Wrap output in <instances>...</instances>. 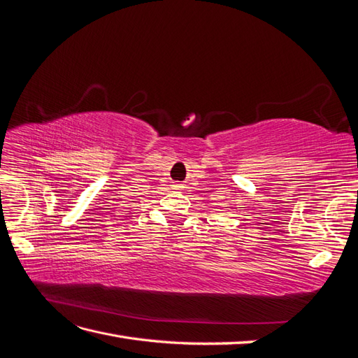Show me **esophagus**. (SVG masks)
Segmentation results:
<instances>
[{
    "mask_svg": "<svg viewBox=\"0 0 358 358\" xmlns=\"http://www.w3.org/2000/svg\"><path fill=\"white\" fill-rule=\"evenodd\" d=\"M180 188H182L180 183H175V189H180Z\"/></svg>",
    "mask_w": 358,
    "mask_h": 358,
    "instance_id": "34e87169",
    "label": "esophagus"
}]
</instances>
